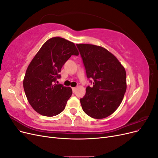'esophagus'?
<instances>
[{
	"mask_svg": "<svg viewBox=\"0 0 158 158\" xmlns=\"http://www.w3.org/2000/svg\"><path fill=\"white\" fill-rule=\"evenodd\" d=\"M72 89H73V92H75V91H76V88H73Z\"/></svg>",
	"mask_w": 158,
	"mask_h": 158,
	"instance_id": "esophagus-1",
	"label": "esophagus"
}]
</instances>
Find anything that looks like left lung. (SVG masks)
Wrapping results in <instances>:
<instances>
[{
  "instance_id": "left-lung-1",
  "label": "left lung",
  "mask_w": 158,
  "mask_h": 158,
  "mask_svg": "<svg viewBox=\"0 0 158 158\" xmlns=\"http://www.w3.org/2000/svg\"><path fill=\"white\" fill-rule=\"evenodd\" d=\"M82 59L87 78L93 79L80 99L83 111L94 118H103L120 106L127 89L125 68L112 53L102 47L76 44ZM92 84V81L89 80Z\"/></svg>"
}]
</instances>
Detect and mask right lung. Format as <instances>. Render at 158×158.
<instances>
[{
  "mask_svg": "<svg viewBox=\"0 0 158 158\" xmlns=\"http://www.w3.org/2000/svg\"><path fill=\"white\" fill-rule=\"evenodd\" d=\"M74 43L55 37L47 40L31 61L23 79L28 102L36 112L53 117L60 113L73 90L56 84L61 68L72 55H78Z\"/></svg>",
  "mask_w": 158,
  "mask_h": 158,
  "instance_id": "add662e5",
  "label": "right lung"
}]
</instances>
